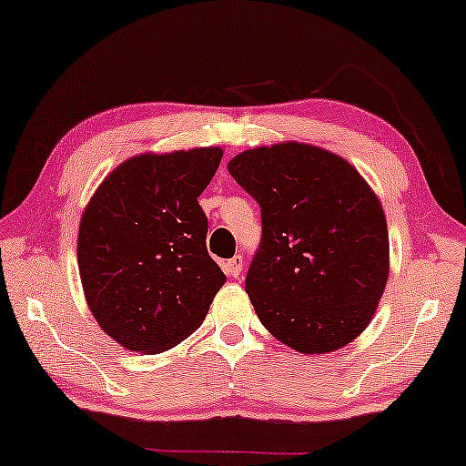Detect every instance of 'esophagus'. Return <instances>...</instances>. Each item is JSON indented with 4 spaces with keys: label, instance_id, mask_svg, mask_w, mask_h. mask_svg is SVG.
Listing matches in <instances>:
<instances>
[{
    "label": "esophagus",
    "instance_id": "obj_1",
    "mask_svg": "<svg viewBox=\"0 0 466 466\" xmlns=\"http://www.w3.org/2000/svg\"><path fill=\"white\" fill-rule=\"evenodd\" d=\"M224 268H226L228 277H234L236 279L240 274V270H242V258H240V255H234L232 259L226 261Z\"/></svg>",
    "mask_w": 466,
    "mask_h": 466
}]
</instances>
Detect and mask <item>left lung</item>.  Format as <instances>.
I'll use <instances>...</instances> for the list:
<instances>
[{
	"label": "left lung",
	"instance_id": "left-lung-1",
	"mask_svg": "<svg viewBox=\"0 0 466 466\" xmlns=\"http://www.w3.org/2000/svg\"><path fill=\"white\" fill-rule=\"evenodd\" d=\"M261 208L245 291L261 325L306 355L350 344L389 279V230L357 168L317 146L247 149L228 165Z\"/></svg>",
	"mask_w": 466,
	"mask_h": 466
}]
</instances>
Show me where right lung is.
Returning a JSON list of instances; mask_svg holds the SVG:
<instances>
[{"label":"right lung","instance_id":"obj_1","mask_svg":"<svg viewBox=\"0 0 466 466\" xmlns=\"http://www.w3.org/2000/svg\"><path fill=\"white\" fill-rule=\"evenodd\" d=\"M221 156V147L135 156L90 198L77 234L84 296L124 349H173L198 329L226 283L198 205Z\"/></svg>","mask_w":466,"mask_h":466}]
</instances>
